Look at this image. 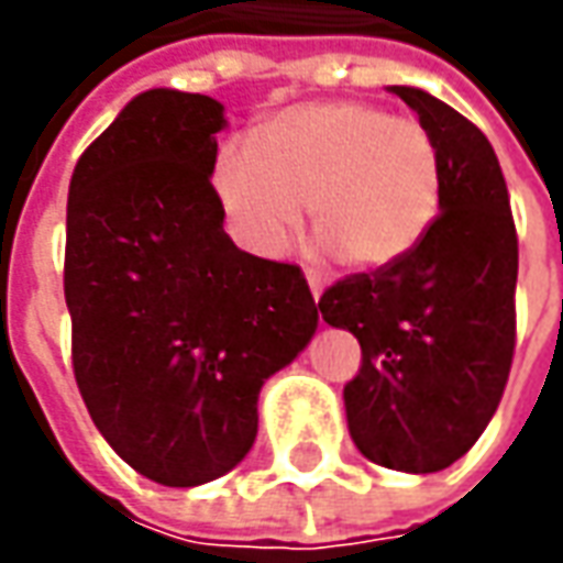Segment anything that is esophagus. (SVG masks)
I'll return each mask as SVG.
<instances>
[{"instance_id":"obj_1","label":"esophagus","mask_w":563,"mask_h":563,"mask_svg":"<svg viewBox=\"0 0 563 563\" xmlns=\"http://www.w3.org/2000/svg\"><path fill=\"white\" fill-rule=\"evenodd\" d=\"M307 285H310V294L319 300V294H322V275L316 269H307Z\"/></svg>"}]
</instances>
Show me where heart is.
Segmentation results:
<instances>
[{
  "label": "heart",
  "instance_id": "b5f03b06",
  "mask_svg": "<svg viewBox=\"0 0 563 563\" xmlns=\"http://www.w3.org/2000/svg\"><path fill=\"white\" fill-rule=\"evenodd\" d=\"M212 187L231 234L260 256L282 253L310 203L313 231L341 263L382 269L420 247L442 206V153L413 115L332 99L291 106L228 141Z\"/></svg>",
  "mask_w": 563,
  "mask_h": 563
}]
</instances>
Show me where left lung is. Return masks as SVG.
<instances>
[{
  "label": "left lung",
  "instance_id": "1",
  "mask_svg": "<svg viewBox=\"0 0 563 563\" xmlns=\"http://www.w3.org/2000/svg\"><path fill=\"white\" fill-rule=\"evenodd\" d=\"M391 93L439 143L442 212L404 260L325 288L319 313L363 351L344 385L360 454L388 470L439 473L486 432L508 385L517 228L486 134L426 90Z\"/></svg>",
  "mask_w": 563,
  "mask_h": 563
}]
</instances>
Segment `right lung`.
Wrapping results in <instances>:
<instances>
[{
  "instance_id": "add662e5",
  "label": "right lung",
  "mask_w": 563,
  "mask_h": 563,
  "mask_svg": "<svg viewBox=\"0 0 563 563\" xmlns=\"http://www.w3.org/2000/svg\"><path fill=\"white\" fill-rule=\"evenodd\" d=\"M222 102L146 90L77 159L65 303L102 439L153 483L203 486L244 461L263 382L316 332L300 266L234 247L209 181Z\"/></svg>"
}]
</instances>
